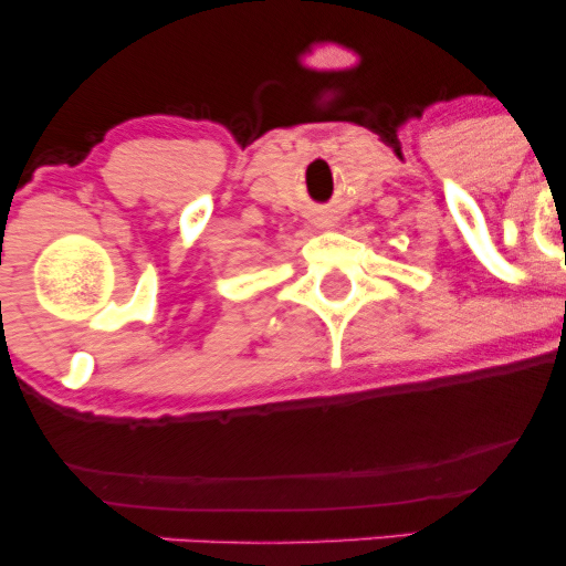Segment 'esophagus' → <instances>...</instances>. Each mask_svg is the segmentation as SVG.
<instances>
[{
    "label": "esophagus",
    "mask_w": 566,
    "mask_h": 566,
    "mask_svg": "<svg viewBox=\"0 0 566 566\" xmlns=\"http://www.w3.org/2000/svg\"><path fill=\"white\" fill-rule=\"evenodd\" d=\"M316 226H322V229H327V226H333V223H329V220H319V223H316Z\"/></svg>",
    "instance_id": "esophagus-1"
}]
</instances>
